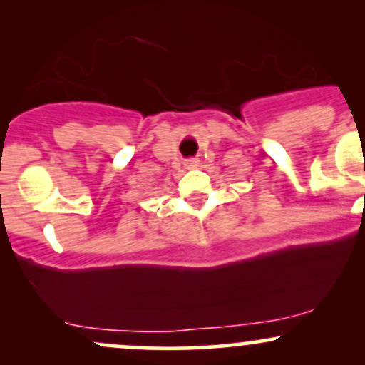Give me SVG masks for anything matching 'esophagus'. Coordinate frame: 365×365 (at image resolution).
Here are the masks:
<instances>
[{"label": "esophagus", "mask_w": 365, "mask_h": 365, "mask_svg": "<svg viewBox=\"0 0 365 365\" xmlns=\"http://www.w3.org/2000/svg\"><path fill=\"white\" fill-rule=\"evenodd\" d=\"M185 166H187V168H197V166H199V159H195V158L187 159Z\"/></svg>", "instance_id": "esophagus-1"}]
</instances>
